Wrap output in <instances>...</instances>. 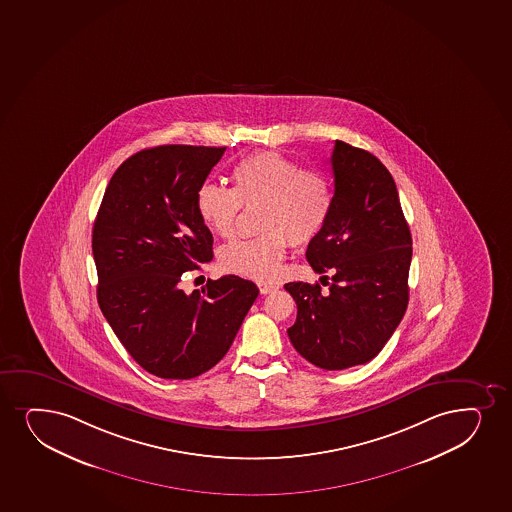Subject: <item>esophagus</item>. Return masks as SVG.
Here are the masks:
<instances>
[{"label": "esophagus", "instance_id": "1", "mask_svg": "<svg viewBox=\"0 0 512 512\" xmlns=\"http://www.w3.org/2000/svg\"><path fill=\"white\" fill-rule=\"evenodd\" d=\"M277 288H279V286H277V284H269V283H260L259 284L260 293H262V295H269V293H272V291H276Z\"/></svg>", "mask_w": 512, "mask_h": 512}]
</instances>
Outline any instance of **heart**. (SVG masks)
Instances as JSON below:
<instances>
[{"label":"heart","mask_w":512,"mask_h":512,"mask_svg":"<svg viewBox=\"0 0 512 512\" xmlns=\"http://www.w3.org/2000/svg\"><path fill=\"white\" fill-rule=\"evenodd\" d=\"M233 188L204 185L197 192L200 221L217 236L233 235L241 207H260L262 235L235 240L219 250L224 271L257 281L281 272L289 240L305 245L315 240L331 217L334 192L317 169H303L281 152H255L231 173Z\"/></svg>","instance_id":"b5f03b06"}]
</instances>
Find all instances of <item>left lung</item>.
I'll return each mask as SVG.
<instances>
[{"label": "left lung", "mask_w": 512, "mask_h": 512, "mask_svg": "<svg viewBox=\"0 0 512 512\" xmlns=\"http://www.w3.org/2000/svg\"><path fill=\"white\" fill-rule=\"evenodd\" d=\"M331 217L308 243L320 284L288 283L298 308L289 341L324 370L363 365L379 355L408 307L411 233L391 173L370 152L336 140Z\"/></svg>", "instance_id": "8db88e82"}]
</instances>
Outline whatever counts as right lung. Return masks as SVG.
I'll list each match as a JSON object with an SVG mask.
<instances>
[{
  "instance_id": "right-lung-1",
  "label": "right lung",
  "mask_w": 512,
  "mask_h": 512,
  "mask_svg": "<svg viewBox=\"0 0 512 512\" xmlns=\"http://www.w3.org/2000/svg\"><path fill=\"white\" fill-rule=\"evenodd\" d=\"M226 147L159 145L128 157L92 229L97 301L133 360L161 379L211 370L235 341L259 288L238 276L187 295L180 283L212 260L197 192Z\"/></svg>"
}]
</instances>
